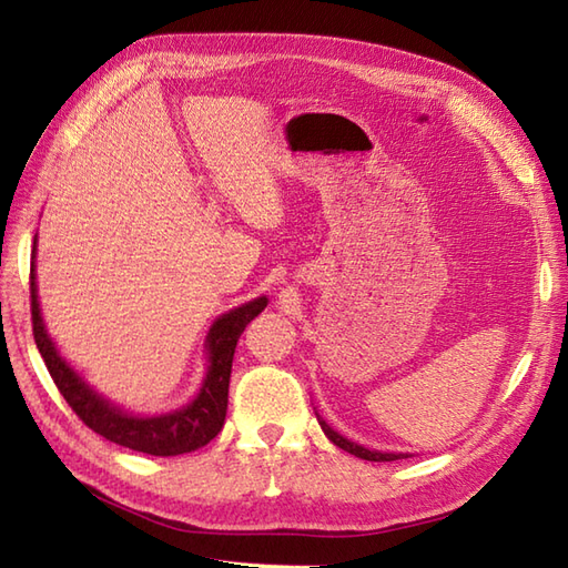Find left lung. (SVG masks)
Returning a JSON list of instances; mask_svg holds the SVG:
<instances>
[{
	"label": "left lung",
	"mask_w": 568,
	"mask_h": 568,
	"mask_svg": "<svg viewBox=\"0 0 568 568\" xmlns=\"http://www.w3.org/2000/svg\"><path fill=\"white\" fill-rule=\"evenodd\" d=\"M317 419H320V415H317ZM320 425H322L324 434H327V437H329L336 446H339V449H344V452H348V454H354V456H358V458H366V462H397V458H407V454L371 452V449H366V446H361V444H356V442H348L346 437H342V434L334 432L324 419H320Z\"/></svg>",
	"instance_id": "1"
}]
</instances>
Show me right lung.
I'll return each instance as SVG.
<instances>
[{"label": "right lung", "mask_w": 568, "mask_h": 568, "mask_svg": "<svg viewBox=\"0 0 568 568\" xmlns=\"http://www.w3.org/2000/svg\"><path fill=\"white\" fill-rule=\"evenodd\" d=\"M265 305H268V297H256L246 305L226 312V315H222L212 324V329L207 334V378H204L197 397L187 407L159 417H134L94 393L90 385L60 358L55 344L51 342V336H48L43 327L39 295H36V275L31 268L33 339L45 361L48 373H51L53 383L58 385L60 395L65 397L72 413H75L92 432L102 434L104 439H110L119 446H126V449L143 452L151 456H178L195 452L200 446L210 444L216 434L222 432L236 342L241 332L246 329V324L253 317H258Z\"/></svg>", "instance_id": "obj_1"}]
</instances>
